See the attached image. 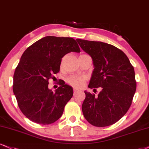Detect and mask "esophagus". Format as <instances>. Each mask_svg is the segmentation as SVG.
<instances>
[{"mask_svg":"<svg viewBox=\"0 0 149 149\" xmlns=\"http://www.w3.org/2000/svg\"><path fill=\"white\" fill-rule=\"evenodd\" d=\"M79 91L78 90H76V89H74V95H76L77 94V93H79Z\"/></svg>","mask_w":149,"mask_h":149,"instance_id":"34e87169","label":"esophagus"}]
</instances>
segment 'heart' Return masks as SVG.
Wrapping results in <instances>:
<instances>
[{
    "label": "heart",
    "mask_w": 149,
    "mask_h": 149,
    "mask_svg": "<svg viewBox=\"0 0 149 149\" xmlns=\"http://www.w3.org/2000/svg\"><path fill=\"white\" fill-rule=\"evenodd\" d=\"M66 81L75 88H81L85 84L86 78L82 76L72 75V76H70L67 78Z\"/></svg>",
    "instance_id": "1"
}]
</instances>
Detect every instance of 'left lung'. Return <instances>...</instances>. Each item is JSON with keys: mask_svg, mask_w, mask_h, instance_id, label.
I'll return each instance as SVG.
<instances>
[{"mask_svg": "<svg viewBox=\"0 0 149 149\" xmlns=\"http://www.w3.org/2000/svg\"><path fill=\"white\" fill-rule=\"evenodd\" d=\"M77 41L93 61L94 70L88 88L102 90L98 96L84 91V116L95 126H111L122 118L131 105L136 91L133 65L122 50L111 44L79 38Z\"/></svg>", "mask_w": 149, "mask_h": 149, "instance_id": "1", "label": "left lung"}]
</instances>
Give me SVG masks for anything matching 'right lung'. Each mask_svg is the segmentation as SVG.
I'll return each mask as SVG.
<instances>
[{"instance_id":"1","label":"right lung","mask_w":149,"mask_h":149,"mask_svg":"<svg viewBox=\"0 0 149 149\" xmlns=\"http://www.w3.org/2000/svg\"><path fill=\"white\" fill-rule=\"evenodd\" d=\"M71 52H80L74 38L47 36L23 52L14 72L13 91L19 108L30 120L45 125L61 117L73 88L61 80L53 92L48 80L59 72L61 58Z\"/></svg>"}]
</instances>
